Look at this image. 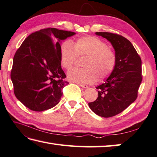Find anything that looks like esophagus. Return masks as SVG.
<instances>
[{
	"mask_svg": "<svg viewBox=\"0 0 157 157\" xmlns=\"http://www.w3.org/2000/svg\"><path fill=\"white\" fill-rule=\"evenodd\" d=\"M79 86H80L82 88H88V86H87L86 84H79Z\"/></svg>",
	"mask_w": 157,
	"mask_h": 157,
	"instance_id": "obj_1",
	"label": "esophagus"
}]
</instances>
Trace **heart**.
<instances>
[{
    "label": "heart",
    "instance_id": "1",
    "mask_svg": "<svg viewBox=\"0 0 157 157\" xmlns=\"http://www.w3.org/2000/svg\"><path fill=\"white\" fill-rule=\"evenodd\" d=\"M78 56L85 57L82 69H73L67 74L70 81L79 84H93L104 79L114 72L117 56L108 48L106 42L93 36H82L73 44L69 40L62 42L59 47V62L62 67L70 69Z\"/></svg>",
    "mask_w": 157,
    "mask_h": 157
}]
</instances>
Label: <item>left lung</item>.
Here are the masks:
<instances>
[{
    "mask_svg": "<svg viewBox=\"0 0 157 157\" xmlns=\"http://www.w3.org/2000/svg\"><path fill=\"white\" fill-rule=\"evenodd\" d=\"M106 38L115 51L117 65L104 84L97 86L98 98L88 103L96 115L111 117L118 115L136 100L142 81L141 59L128 39L109 32H96Z\"/></svg>",
    "mask_w": 157,
    "mask_h": 157,
    "instance_id": "8db88e82",
    "label": "left lung"
}]
</instances>
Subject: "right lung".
I'll return each mask as SVG.
<instances>
[{"mask_svg":"<svg viewBox=\"0 0 157 157\" xmlns=\"http://www.w3.org/2000/svg\"><path fill=\"white\" fill-rule=\"evenodd\" d=\"M75 32L46 28L25 38L14 55L11 79L16 98L33 111L54 107L69 84L59 62L60 40Z\"/></svg>","mask_w":157,"mask_h":157,"instance_id":"1","label":"right lung"}]
</instances>
